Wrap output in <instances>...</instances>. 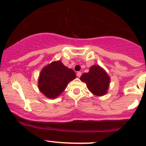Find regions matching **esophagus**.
I'll return each instance as SVG.
<instances>
[{
  "mask_svg": "<svg viewBox=\"0 0 146 146\" xmlns=\"http://www.w3.org/2000/svg\"><path fill=\"white\" fill-rule=\"evenodd\" d=\"M82 75V72H80V71H78V73H77V76L78 77V78H80V76H81Z\"/></svg>",
  "mask_w": 146,
  "mask_h": 146,
  "instance_id": "esophagus-1",
  "label": "esophagus"
}]
</instances>
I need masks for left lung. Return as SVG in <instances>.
<instances>
[{
  "label": "left lung",
  "instance_id": "left-lung-1",
  "mask_svg": "<svg viewBox=\"0 0 146 146\" xmlns=\"http://www.w3.org/2000/svg\"><path fill=\"white\" fill-rule=\"evenodd\" d=\"M80 80L87 84L88 90L95 95L102 96L106 93L110 82L107 73L99 66H93L88 73L80 77Z\"/></svg>",
  "mask_w": 146,
  "mask_h": 146
}]
</instances>
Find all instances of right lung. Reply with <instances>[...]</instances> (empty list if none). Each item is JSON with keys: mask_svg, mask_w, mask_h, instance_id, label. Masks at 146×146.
Returning a JSON list of instances; mask_svg holds the SVG:
<instances>
[{"mask_svg": "<svg viewBox=\"0 0 146 146\" xmlns=\"http://www.w3.org/2000/svg\"><path fill=\"white\" fill-rule=\"evenodd\" d=\"M75 77V72L66 67L61 61L53 62L42 70L38 87L45 96L53 99L59 96Z\"/></svg>", "mask_w": 146, "mask_h": 146, "instance_id": "add662e5", "label": "right lung"}]
</instances>
